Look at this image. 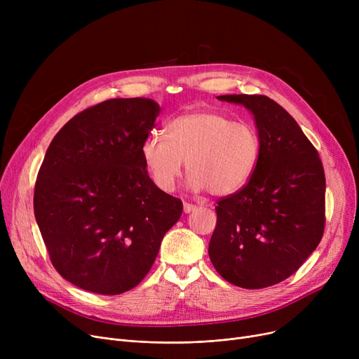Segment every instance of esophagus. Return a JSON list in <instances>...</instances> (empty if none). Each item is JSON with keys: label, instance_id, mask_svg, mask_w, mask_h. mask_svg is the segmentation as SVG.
Instances as JSON below:
<instances>
[{"label": "esophagus", "instance_id": "34e87169", "mask_svg": "<svg viewBox=\"0 0 359 359\" xmlns=\"http://www.w3.org/2000/svg\"><path fill=\"white\" fill-rule=\"evenodd\" d=\"M195 210H196V205L187 203V202L183 203V211H184L186 214H189V212H192V211H195Z\"/></svg>", "mask_w": 359, "mask_h": 359}]
</instances>
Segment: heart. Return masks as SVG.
<instances>
[{"instance_id":"1","label":"heart","mask_w":359,"mask_h":359,"mask_svg":"<svg viewBox=\"0 0 359 359\" xmlns=\"http://www.w3.org/2000/svg\"><path fill=\"white\" fill-rule=\"evenodd\" d=\"M260 149V135L250 122L233 121L214 110H194L168 122L167 138L148 135L140 151L160 191L176 189L186 161L191 189L222 198L248 184Z\"/></svg>"}]
</instances>
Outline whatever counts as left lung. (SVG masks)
Listing matches in <instances>:
<instances>
[{
    "label": "left lung",
    "mask_w": 359,
    "mask_h": 359,
    "mask_svg": "<svg viewBox=\"0 0 359 359\" xmlns=\"http://www.w3.org/2000/svg\"><path fill=\"white\" fill-rule=\"evenodd\" d=\"M218 99L253 113L262 149L248 184L217 201L210 259L233 285L272 287L295 273L323 237V164L295 119L275 100L262 94Z\"/></svg>",
    "instance_id": "8db88e82"
}]
</instances>
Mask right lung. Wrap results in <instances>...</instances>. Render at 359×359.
<instances>
[{"label":"right lung","instance_id":"add662e5","mask_svg":"<svg viewBox=\"0 0 359 359\" xmlns=\"http://www.w3.org/2000/svg\"><path fill=\"white\" fill-rule=\"evenodd\" d=\"M158 115L151 99H110L69 119L46 151L34 217L53 268L75 287H137L182 215V201L158 189L141 157Z\"/></svg>","mask_w":359,"mask_h":359}]
</instances>
